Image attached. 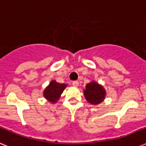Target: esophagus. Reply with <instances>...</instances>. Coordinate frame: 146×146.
<instances>
[{
	"label": "esophagus",
	"instance_id": "esophagus-1",
	"mask_svg": "<svg viewBox=\"0 0 146 146\" xmlns=\"http://www.w3.org/2000/svg\"><path fill=\"white\" fill-rule=\"evenodd\" d=\"M72 84H73V86L77 87L78 86H79V82H78V81H73V82H72Z\"/></svg>",
	"mask_w": 146,
	"mask_h": 146
}]
</instances>
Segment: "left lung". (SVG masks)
<instances>
[{
    "instance_id": "left-lung-1",
    "label": "left lung",
    "mask_w": 146,
    "mask_h": 146,
    "mask_svg": "<svg viewBox=\"0 0 146 146\" xmlns=\"http://www.w3.org/2000/svg\"><path fill=\"white\" fill-rule=\"evenodd\" d=\"M84 96L87 102L91 104H98L105 98L106 91L102 86L95 81H92L86 86Z\"/></svg>"
}]
</instances>
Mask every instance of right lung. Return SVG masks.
<instances>
[{
  "mask_svg": "<svg viewBox=\"0 0 146 146\" xmlns=\"http://www.w3.org/2000/svg\"><path fill=\"white\" fill-rule=\"evenodd\" d=\"M66 86H67L66 84L59 83L56 82L55 80H52L46 87V89L44 90V92H43L44 97L52 104L56 103L59 100L61 94L63 93V92Z\"/></svg>",
  "mask_w": 146,
  "mask_h": 146,
  "instance_id": "right-lung-1",
  "label": "right lung"
}]
</instances>
